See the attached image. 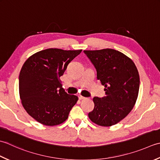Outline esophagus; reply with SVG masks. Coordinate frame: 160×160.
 <instances>
[{"instance_id":"esophagus-1","label":"esophagus","mask_w":160,"mask_h":160,"mask_svg":"<svg viewBox=\"0 0 160 160\" xmlns=\"http://www.w3.org/2000/svg\"><path fill=\"white\" fill-rule=\"evenodd\" d=\"M79 100H82V99H86V97H83V96H79Z\"/></svg>"}]
</instances>
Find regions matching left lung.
I'll use <instances>...</instances> for the list:
<instances>
[{
	"label": "left lung",
	"mask_w": 160,
	"mask_h": 160,
	"mask_svg": "<svg viewBox=\"0 0 160 160\" xmlns=\"http://www.w3.org/2000/svg\"><path fill=\"white\" fill-rule=\"evenodd\" d=\"M83 52L95 67L97 79L105 87L106 94L103 98L94 97V108L88 117L101 126L115 125L128 115L136 103L138 70L132 59L113 49Z\"/></svg>",
	"instance_id": "left-lung-1"
}]
</instances>
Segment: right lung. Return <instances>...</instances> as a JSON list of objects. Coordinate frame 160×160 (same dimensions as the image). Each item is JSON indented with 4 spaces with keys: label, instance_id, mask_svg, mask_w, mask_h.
I'll use <instances>...</instances> for the list:
<instances>
[{
    "label": "right lung",
    "instance_id": "add662e5",
    "mask_svg": "<svg viewBox=\"0 0 160 160\" xmlns=\"http://www.w3.org/2000/svg\"><path fill=\"white\" fill-rule=\"evenodd\" d=\"M82 50L49 48L32 54L19 74V95L24 109L36 121L48 126L68 118L78 97L62 88L60 77Z\"/></svg>",
    "mask_w": 160,
    "mask_h": 160
}]
</instances>
